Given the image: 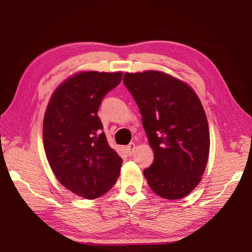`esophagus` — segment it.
I'll return each mask as SVG.
<instances>
[{"label": "esophagus", "instance_id": "obj_1", "mask_svg": "<svg viewBox=\"0 0 252 252\" xmlns=\"http://www.w3.org/2000/svg\"><path fill=\"white\" fill-rule=\"evenodd\" d=\"M135 148H136V145H135V144L133 143V142H132V143H130L129 145H127V146H126V153H127V154H129V155H130V157H131V155L134 153V151H135Z\"/></svg>", "mask_w": 252, "mask_h": 252}]
</instances>
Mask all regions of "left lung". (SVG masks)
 <instances>
[{
	"instance_id": "left-lung-1",
	"label": "left lung",
	"mask_w": 252,
	"mask_h": 252,
	"mask_svg": "<svg viewBox=\"0 0 252 252\" xmlns=\"http://www.w3.org/2000/svg\"><path fill=\"white\" fill-rule=\"evenodd\" d=\"M123 82L140 109L154 152L152 165L143 171L149 186L165 199L185 197L199 184L208 161L202 102L189 85L162 71L126 72Z\"/></svg>"
}]
</instances>
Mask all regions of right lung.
<instances>
[{
    "mask_svg": "<svg viewBox=\"0 0 252 252\" xmlns=\"http://www.w3.org/2000/svg\"><path fill=\"white\" fill-rule=\"evenodd\" d=\"M122 72L81 71L54 91L43 123L50 167L63 186L87 199L98 198L116 184L122 158L109 145L98 109Z\"/></svg>",
    "mask_w": 252,
    "mask_h": 252,
    "instance_id": "1",
    "label": "right lung"
}]
</instances>
